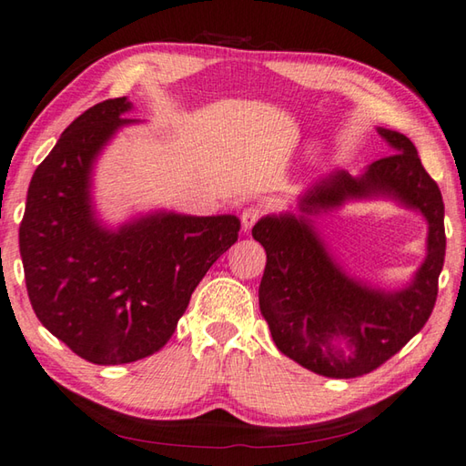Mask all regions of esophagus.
<instances>
[{"label":"esophagus","instance_id":"34e87169","mask_svg":"<svg viewBox=\"0 0 466 466\" xmlns=\"http://www.w3.org/2000/svg\"><path fill=\"white\" fill-rule=\"evenodd\" d=\"M259 217H261V208H259V207L251 205V207L243 208V213H241L243 231H251V227L259 221Z\"/></svg>","mask_w":466,"mask_h":466}]
</instances>
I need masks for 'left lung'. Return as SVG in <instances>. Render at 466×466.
Returning <instances> with one entry per match:
<instances>
[{
    "instance_id": "obj_1",
    "label": "left lung",
    "mask_w": 466,
    "mask_h": 466,
    "mask_svg": "<svg viewBox=\"0 0 466 466\" xmlns=\"http://www.w3.org/2000/svg\"><path fill=\"white\" fill-rule=\"evenodd\" d=\"M378 135L392 155L358 177L331 170L299 197V215H268L251 231L268 253L259 308L275 346L319 376L358 378L382 366L424 328L439 293L446 249L441 188L410 138L388 128H378ZM378 196L414 208L430 223L427 258L400 290L372 289L348 276L309 219L348 200Z\"/></svg>"
}]
</instances>
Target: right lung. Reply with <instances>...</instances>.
Returning <instances> with one entry per match:
<instances>
[{
	"mask_svg": "<svg viewBox=\"0 0 466 466\" xmlns=\"http://www.w3.org/2000/svg\"><path fill=\"white\" fill-rule=\"evenodd\" d=\"M132 102L104 100L35 168L20 227L25 288L44 328L92 364L137 362L175 334L191 293L237 241L235 215L157 211L118 229L92 205V170Z\"/></svg>",
	"mask_w": 466,
	"mask_h": 466,
	"instance_id": "add662e5",
	"label": "right lung"
}]
</instances>
